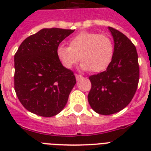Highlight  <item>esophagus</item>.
I'll return each mask as SVG.
<instances>
[{
    "label": "esophagus",
    "mask_w": 151,
    "mask_h": 151,
    "mask_svg": "<svg viewBox=\"0 0 151 151\" xmlns=\"http://www.w3.org/2000/svg\"><path fill=\"white\" fill-rule=\"evenodd\" d=\"M75 77H76V79H77V81H79L81 80V79H82L83 77L81 75H78V74H75Z\"/></svg>",
    "instance_id": "1"
}]
</instances>
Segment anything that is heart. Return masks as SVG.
Masks as SVG:
<instances>
[{
  "mask_svg": "<svg viewBox=\"0 0 151 151\" xmlns=\"http://www.w3.org/2000/svg\"><path fill=\"white\" fill-rule=\"evenodd\" d=\"M114 47L112 39L106 34L82 31L72 37L69 46L60 45L56 49L59 61L66 68H71L80 60L82 70L101 72L112 61Z\"/></svg>",
  "mask_w": 151,
  "mask_h": 151,
  "instance_id": "obj_1",
  "label": "heart"
}]
</instances>
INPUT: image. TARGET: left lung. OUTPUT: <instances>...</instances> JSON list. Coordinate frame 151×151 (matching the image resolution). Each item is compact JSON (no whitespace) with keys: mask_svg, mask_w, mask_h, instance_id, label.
<instances>
[{"mask_svg":"<svg viewBox=\"0 0 151 151\" xmlns=\"http://www.w3.org/2000/svg\"><path fill=\"white\" fill-rule=\"evenodd\" d=\"M114 42L112 61L103 72L89 77L88 100L95 112L110 115L123 110L133 98L139 79L138 55L124 34L109 27Z\"/></svg>","mask_w":151,"mask_h":151,"instance_id":"left-lung-1","label":"left lung"}]
</instances>
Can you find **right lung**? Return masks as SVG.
I'll list each match as a JSON object with an SVG mask.
<instances>
[{"mask_svg": "<svg viewBox=\"0 0 151 151\" xmlns=\"http://www.w3.org/2000/svg\"><path fill=\"white\" fill-rule=\"evenodd\" d=\"M73 32L45 28L25 39L18 48L14 57L15 91L29 112L49 117L65 107L76 78L59 61L56 49Z\"/></svg>", "mask_w": 151, "mask_h": 151, "instance_id": "right-lung-1", "label": "right lung"}]
</instances>
